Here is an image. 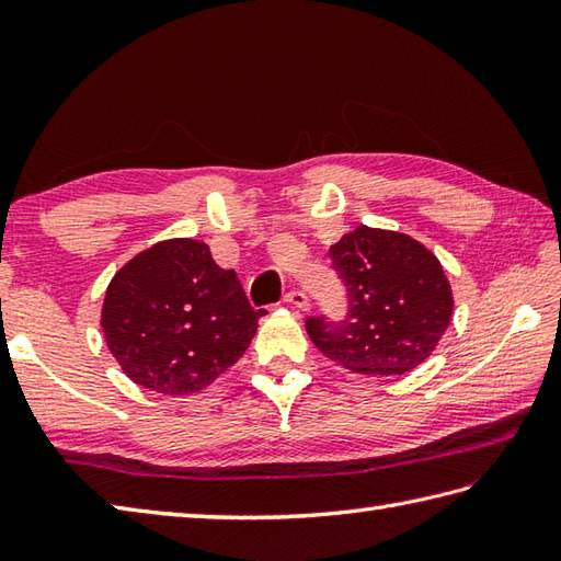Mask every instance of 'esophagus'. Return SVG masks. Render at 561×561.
Wrapping results in <instances>:
<instances>
[{"mask_svg":"<svg viewBox=\"0 0 561 561\" xmlns=\"http://www.w3.org/2000/svg\"><path fill=\"white\" fill-rule=\"evenodd\" d=\"M284 301H287L294 308H299V311H308V306H311V304H308V296L299 289H291L287 296H284Z\"/></svg>","mask_w":561,"mask_h":561,"instance_id":"34e87169","label":"esophagus"}]
</instances>
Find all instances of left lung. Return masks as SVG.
Masks as SVG:
<instances>
[{"instance_id": "8db88e82", "label": "left lung", "mask_w": 561, "mask_h": 561, "mask_svg": "<svg viewBox=\"0 0 561 561\" xmlns=\"http://www.w3.org/2000/svg\"><path fill=\"white\" fill-rule=\"evenodd\" d=\"M330 257L347 287V316L308 318L316 347L366 376H400L428 359L453 318L450 284L432 250L398 231L356 226L330 245Z\"/></svg>"}]
</instances>
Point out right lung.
Segmentation results:
<instances>
[{
  "mask_svg": "<svg viewBox=\"0 0 561 561\" xmlns=\"http://www.w3.org/2000/svg\"><path fill=\"white\" fill-rule=\"evenodd\" d=\"M233 270L209 245L173 238L141 250L108 284L101 328L137 386L187 396L233 366L255 337L257 318Z\"/></svg>",
  "mask_w": 561,
  "mask_h": 561,
  "instance_id": "add662e5",
  "label": "right lung"
}]
</instances>
